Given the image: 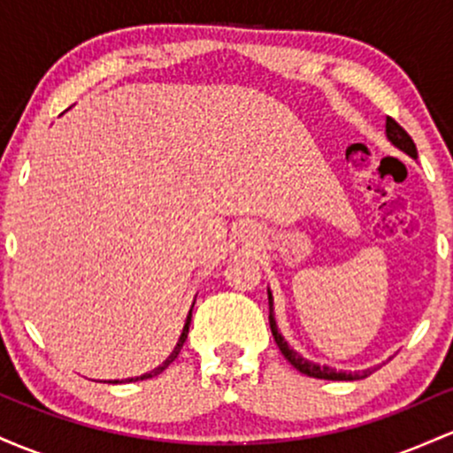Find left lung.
Returning a JSON list of instances; mask_svg holds the SVG:
<instances>
[{
	"mask_svg": "<svg viewBox=\"0 0 453 453\" xmlns=\"http://www.w3.org/2000/svg\"><path fill=\"white\" fill-rule=\"evenodd\" d=\"M385 134H388L391 145H395L400 151L409 154L411 158H418V147H415L413 139H411L403 126H400L395 119H391V117H388V121H385ZM267 297H269V327H272V336H273V340H276L278 349L282 350L284 357H287L288 362H291L293 368H297L302 374H308V377H312V379H325V380H359V379L370 377V374L377 370V368H368V370H362V372H342V370L329 368V365H321L317 362H310V359H306V357H302L297 350H293L291 347H288L287 340H284L282 334L278 332L276 319H273L272 291H267Z\"/></svg>",
	"mask_w": 453,
	"mask_h": 453,
	"instance_id": "left-lung-1",
	"label": "left lung"
}]
</instances>
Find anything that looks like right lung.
I'll return each mask as SVG.
<instances>
[{"mask_svg":"<svg viewBox=\"0 0 453 453\" xmlns=\"http://www.w3.org/2000/svg\"><path fill=\"white\" fill-rule=\"evenodd\" d=\"M192 306H195V303H192ZM190 319H192V308H190V312H188V317H186V323H184V329H181V336H180V340H177V344H175V349H173V353L169 355V357L165 359V362H162L158 368H154V370H150V372H145V374H141V377H132V379H117V380H109V383H134V380H145V379H154V377H158V374L162 372V370H166L169 368V364L171 362H175V357L177 355H180V350H181V347H184V342H186V338H188V329H190ZM106 383V380H104Z\"/></svg>","mask_w":453,"mask_h":453,"instance_id":"right-lung-1","label":"right lung"}]
</instances>
